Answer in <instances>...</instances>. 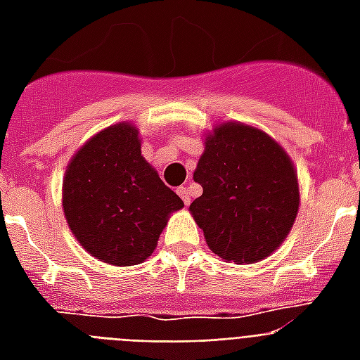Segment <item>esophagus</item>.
Masks as SVG:
<instances>
[{
  "label": "esophagus",
  "instance_id": "1",
  "mask_svg": "<svg viewBox=\"0 0 360 360\" xmlns=\"http://www.w3.org/2000/svg\"><path fill=\"white\" fill-rule=\"evenodd\" d=\"M177 194H179L181 200L185 202V205H188V203H191V191H188L186 186H179V188H177Z\"/></svg>",
  "mask_w": 360,
  "mask_h": 360
}]
</instances>
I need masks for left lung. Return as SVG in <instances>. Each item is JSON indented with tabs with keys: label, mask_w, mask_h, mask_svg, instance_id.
<instances>
[{
	"label": "left lung",
	"mask_w": 360,
	"mask_h": 360,
	"mask_svg": "<svg viewBox=\"0 0 360 360\" xmlns=\"http://www.w3.org/2000/svg\"><path fill=\"white\" fill-rule=\"evenodd\" d=\"M194 181L203 194L191 203V213L209 248L226 262L265 259L295 222L299 183L293 162L256 127L237 121L214 127Z\"/></svg>",
	"instance_id": "8db88e82"
}]
</instances>
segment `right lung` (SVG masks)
<instances>
[{
  "label": "right lung",
  "mask_w": 360,
  "mask_h": 360,
  "mask_svg": "<svg viewBox=\"0 0 360 360\" xmlns=\"http://www.w3.org/2000/svg\"><path fill=\"white\" fill-rule=\"evenodd\" d=\"M185 203L141 157L138 129L112 124L70 158L63 213L70 231L101 262L127 267L157 248L169 214Z\"/></svg>",
  "instance_id": "1"
}]
</instances>
